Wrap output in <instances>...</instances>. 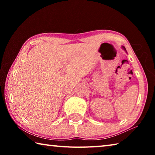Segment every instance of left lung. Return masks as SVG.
Masks as SVG:
<instances>
[{
    "label": "left lung",
    "instance_id": "1",
    "mask_svg": "<svg viewBox=\"0 0 155 155\" xmlns=\"http://www.w3.org/2000/svg\"><path fill=\"white\" fill-rule=\"evenodd\" d=\"M122 48H123V49H124V51H127V50H126V48H125V47H124V46H122Z\"/></svg>",
    "mask_w": 155,
    "mask_h": 155
}]
</instances>
